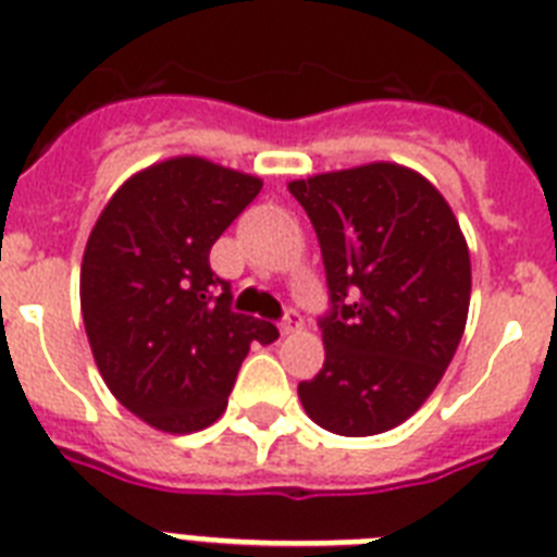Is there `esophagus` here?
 <instances>
[{"label":"esophagus","instance_id":"obj_1","mask_svg":"<svg viewBox=\"0 0 557 557\" xmlns=\"http://www.w3.org/2000/svg\"><path fill=\"white\" fill-rule=\"evenodd\" d=\"M300 326H304V318H300V312H297V309H286L283 321H280V330H283V335H288V332H297Z\"/></svg>","mask_w":557,"mask_h":557}]
</instances>
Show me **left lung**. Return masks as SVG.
Returning a JSON list of instances; mask_svg holds the SVG:
<instances>
[{"instance_id": "1", "label": "left lung", "mask_w": 557, "mask_h": 557, "mask_svg": "<svg viewBox=\"0 0 557 557\" xmlns=\"http://www.w3.org/2000/svg\"><path fill=\"white\" fill-rule=\"evenodd\" d=\"M321 243L326 361L297 396L314 424L372 436L413 416L466 332L471 260L442 193L375 161L288 185Z\"/></svg>"}]
</instances>
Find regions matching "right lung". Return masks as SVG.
<instances>
[{"label":"right lung","mask_w":557,"mask_h":557,"mask_svg":"<svg viewBox=\"0 0 557 557\" xmlns=\"http://www.w3.org/2000/svg\"><path fill=\"white\" fill-rule=\"evenodd\" d=\"M262 182L196 156L135 173L91 227L81 309L91 356L121 405L164 433H193L225 413L253 341L277 326L231 312V283L210 248Z\"/></svg>","instance_id":"add662e5"}]
</instances>
